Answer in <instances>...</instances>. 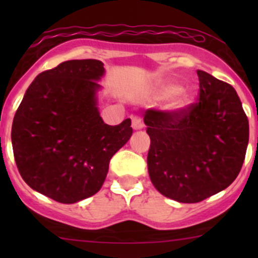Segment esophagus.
I'll return each instance as SVG.
<instances>
[{"label":"esophagus","mask_w":258,"mask_h":258,"mask_svg":"<svg viewBox=\"0 0 258 258\" xmlns=\"http://www.w3.org/2000/svg\"><path fill=\"white\" fill-rule=\"evenodd\" d=\"M132 128L134 130H141L144 128V121L141 117L139 116H132Z\"/></svg>","instance_id":"esophagus-1"}]
</instances>
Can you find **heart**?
<instances>
[{
    "mask_svg": "<svg viewBox=\"0 0 258 258\" xmlns=\"http://www.w3.org/2000/svg\"><path fill=\"white\" fill-rule=\"evenodd\" d=\"M157 100H167L166 108L170 112L181 114L189 110L194 103V93L188 88L181 87L178 83L166 82L158 86L153 92Z\"/></svg>",
    "mask_w": 258,
    "mask_h": 258,
    "instance_id": "1",
    "label": "heart"
}]
</instances>
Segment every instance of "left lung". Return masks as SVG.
<instances>
[{
	"mask_svg": "<svg viewBox=\"0 0 258 258\" xmlns=\"http://www.w3.org/2000/svg\"><path fill=\"white\" fill-rule=\"evenodd\" d=\"M199 102L188 111L147 110L148 175L160 194L196 204L227 188L240 173L248 145V119L235 88L197 71Z\"/></svg>",
	"mask_w": 258,
	"mask_h": 258,
	"instance_id": "1",
	"label": "left lung"
}]
</instances>
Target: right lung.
<instances>
[{
	"label": "right lung",
	"instance_id": "add662e5",
	"mask_svg": "<svg viewBox=\"0 0 258 258\" xmlns=\"http://www.w3.org/2000/svg\"><path fill=\"white\" fill-rule=\"evenodd\" d=\"M98 59H71L41 72L12 123L15 161L32 189L61 204L97 194L112 156L132 136L131 119L103 122L97 107Z\"/></svg>",
	"mask_w": 258,
	"mask_h": 258
}]
</instances>
